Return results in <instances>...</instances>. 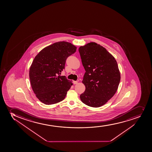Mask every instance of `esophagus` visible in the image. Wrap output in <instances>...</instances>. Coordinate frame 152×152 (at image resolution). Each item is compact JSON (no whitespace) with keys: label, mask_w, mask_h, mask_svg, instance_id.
Returning a JSON list of instances; mask_svg holds the SVG:
<instances>
[{"label":"esophagus","mask_w":152,"mask_h":152,"mask_svg":"<svg viewBox=\"0 0 152 152\" xmlns=\"http://www.w3.org/2000/svg\"><path fill=\"white\" fill-rule=\"evenodd\" d=\"M73 83L74 84H77L78 83V81H74Z\"/></svg>","instance_id":"1"}]
</instances>
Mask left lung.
<instances>
[{
    "mask_svg": "<svg viewBox=\"0 0 152 152\" xmlns=\"http://www.w3.org/2000/svg\"><path fill=\"white\" fill-rule=\"evenodd\" d=\"M79 52L86 71L82 80L86 89L80 99L91 107L102 106L118 90L121 74L117 62L105 48L95 42L81 46Z\"/></svg>",
    "mask_w": 152,
    "mask_h": 152,
    "instance_id": "obj_1",
    "label": "left lung"
}]
</instances>
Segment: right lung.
<instances>
[{"label":"right lung","mask_w":152,"mask_h":152,"mask_svg":"<svg viewBox=\"0 0 152 152\" xmlns=\"http://www.w3.org/2000/svg\"><path fill=\"white\" fill-rule=\"evenodd\" d=\"M77 48L67 42H55L45 48L36 56L29 69L31 88L37 97L45 104L64 100L73 83L61 76L66 61Z\"/></svg>","instance_id":"right-lung-1"}]
</instances>
